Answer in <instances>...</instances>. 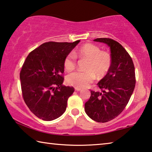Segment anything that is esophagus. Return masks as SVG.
<instances>
[{"mask_svg":"<svg viewBox=\"0 0 152 152\" xmlns=\"http://www.w3.org/2000/svg\"><path fill=\"white\" fill-rule=\"evenodd\" d=\"M75 91H77L81 90V89L79 88H75Z\"/></svg>","mask_w":152,"mask_h":152,"instance_id":"1","label":"esophagus"}]
</instances>
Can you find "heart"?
<instances>
[{
	"instance_id": "obj_1",
	"label": "heart",
	"mask_w": 152,
	"mask_h": 152,
	"mask_svg": "<svg viewBox=\"0 0 152 152\" xmlns=\"http://www.w3.org/2000/svg\"><path fill=\"white\" fill-rule=\"evenodd\" d=\"M75 54L81 58L88 59L85 71H76L66 77L69 85L75 88H83L88 86L95 79L102 78L110 70L112 64L110 54L92 44H85L79 48ZM76 59L73 53L69 54L64 59V66L66 71H71L75 67Z\"/></svg>"
}]
</instances>
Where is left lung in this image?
Wrapping results in <instances>:
<instances>
[{
	"mask_svg": "<svg viewBox=\"0 0 152 152\" xmlns=\"http://www.w3.org/2000/svg\"><path fill=\"white\" fill-rule=\"evenodd\" d=\"M110 49L112 64L110 70L99 81V91H91L85 104V111L89 118L98 123H106L118 116L125 109L135 86V67L126 50L110 38H96Z\"/></svg>",
	"mask_w": 152,
	"mask_h": 152,
	"instance_id": "8db88e82",
	"label": "left lung"
}]
</instances>
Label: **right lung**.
<instances>
[{
	"instance_id": "obj_1",
	"label": "right lung",
	"mask_w": 152,
	"mask_h": 152,
	"mask_svg": "<svg viewBox=\"0 0 152 152\" xmlns=\"http://www.w3.org/2000/svg\"><path fill=\"white\" fill-rule=\"evenodd\" d=\"M80 40L72 43L49 42L28 54L20 72L22 94L37 117L50 121L66 110L73 87L63 86L64 61Z\"/></svg>"
}]
</instances>
